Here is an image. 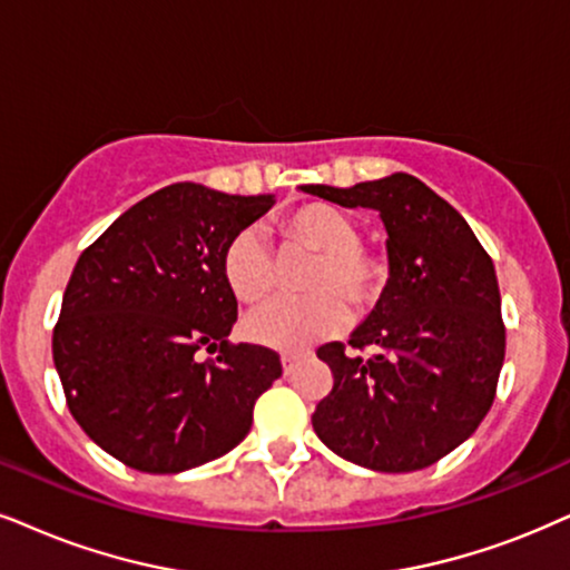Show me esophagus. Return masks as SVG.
<instances>
[{"label":"esophagus","instance_id":"34e87169","mask_svg":"<svg viewBox=\"0 0 570 570\" xmlns=\"http://www.w3.org/2000/svg\"><path fill=\"white\" fill-rule=\"evenodd\" d=\"M281 365H284V376H292V373L297 371L299 357L297 355H281Z\"/></svg>","mask_w":570,"mask_h":570}]
</instances>
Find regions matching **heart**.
<instances>
[{
  "label": "heart",
  "instance_id": "heart-1",
  "mask_svg": "<svg viewBox=\"0 0 570 570\" xmlns=\"http://www.w3.org/2000/svg\"><path fill=\"white\" fill-rule=\"evenodd\" d=\"M286 247L313 257L302 286L307 297L276 299L244 321V334L255 344L281 352H302L334 336L347 323L344 302L365 315L384 302L392 284V261L381 247L360 242L357 220L328 202H302L278 218ZM223 278L234 297L257 305L278 284V268L268 244L244 228L223 249Z\"/></svg>",
  "mask_w": 570,
  "mask_h": 570
}]
</instances>
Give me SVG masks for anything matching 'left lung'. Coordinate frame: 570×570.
<instances>
[{
	"instance_id": "1",
	"label": "left lung",
	"mask_w": 570,
	"mask_h": 570,
	"mask_svg": "<svg viewBox=\"0 0 570 570\" xmlns=\"http://www.w3.org/2000/svg\"><path fill=\"white\" fill-rule=\"evenodd\" d=\"M305 191L379 210L392 261L384 302L350 338L355 355L342 342L318 347L334 386L315 405V434L373 471L434 465L479 429L497 394L505 323L492 257L463 215L407 173Z\"/></svg>"
}]
</instances>
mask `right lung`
Returning <instances> with one entry per match:
<instances>
[{"instance_id": "add662e5", "label": "right lung", "mask_w": 570, "mask_h": 570, "mask_svg": "<svg viewBox=\"0 0 570 570\" xmlns=\"http://www.w3.org/2000/svg\"><path fill=\"white\" fill-rule=\"evenodd\" d=\"M271 205V194L170 184L78 257L52 331L55 368L78 426L124 465L189 471L247 436L281 357L228 342L236 297L223 249Z\"/></svg>"}]
</instances>
